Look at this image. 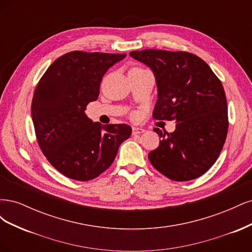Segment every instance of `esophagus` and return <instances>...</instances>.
I'll return each mask as SVG.
<instances>
[{"label":"esophagus","mask_w":252,"mask_h":252,"mask_svg":"<svg viewBox=\"0 0 252 252\" xmlns=\"http://www.w3.org/2000/svg\"><path fill=\"white\" fill-rule=\"evenodd\" d=\"M145 130L141 127H132V134H140L143 133Z\"/></svg>","instance_id":"esophagus-1"}]
</instances>
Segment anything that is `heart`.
Listing matches in <instances>:
<instances>
[{"label": "heart", "mask_w": 252, "mask_h": 252, "mask_svg": "<svg viewBox=\"0 0 252 252\" xmlns=\"http://www.w3.org/2000/svg\"><path fill=\"white\" fill-rule=\"evenodd\" d=\"M132 69H135V70H142V68H138V67H134V68H132Z\"/></svg>", "instance_id": "b5f03b06"}]
</instances>
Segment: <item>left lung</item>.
Here are the masks:
<instances>
[{
    "instance_id": "1",
    "label": "left lung",
    "mask_w": 252,
    "mask_h": 252,
    "mask_svg": "<svg viewBox=\"0 0 252 252\" xmlns=\"http://www.w3.org/2000/svg\"><path fill=\"white\" fill-rule=\"evenodd\" d=\"M131 58L155 74L158 101L152 116L175 121V130L155 128L161 136L149 152L155 168L172 181L201 177L216 163L228 131V109L222 83L205 61L185 51L145 49Z\"/></svg>"
}]
</instances>
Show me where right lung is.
I'll return each instance as SVG.
<instances>
[{"label": "right lung", "instance_id": "1", "mask_svg": "<svg viewBox=\"0 0 252 252\" xmlns=\"http://www.w3.org/2000/svg\"><path fill=\"white\" fill-rule=\"evenodd\" d=\"M125 53L71 51L60 57L35 87L32 117L39 146L65 177L89 181L112 164L131 135L127 124L102 125L85 113L100 94L104 74Z\"/></svg>", "mask_w": 252, "mask_h": 252}]
</instances>
